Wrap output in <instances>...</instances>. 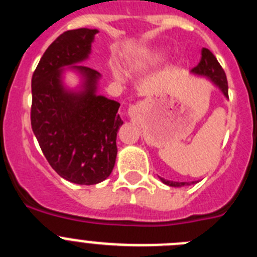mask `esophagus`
I'll list each match as a JSON object with an SVG mask.
<instances>
[{"instance_id":"obj_1","label":"esophagus","mask_w":257,"mask_h":257,"mask_svg":"<svg viewBox=\"0 0 257 257\" xmlns=\"http://www.w3.org/2000/svg\"><path fill=\"white\" fill-rule=\"evenodd\" d=\"M136 109H138V106H136V105H131V106H128V110H127V113H128V115L134 114V113L136 112Z\"/></svg>"}]
</instances>
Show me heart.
I'll return each instance as SVG.
<instances>
[{
    "mask_svg": "<svg viewBox=\"0 0 257 257\" xmlns=\"http://www.w3.org/2000/svg\"><path fill=\"white\" fill-rule=\"evenodd\" d=\"M167 58V51L165 49H161V47H154V49L145 50L144 52H142L138 58H135L131 63V68L134 70L142 69V68H148V67H157V65L162 64L163 61ZM112 70V74L114 78L122 79L124 77V72L118 67V65L113 64L110 67Z\"/></svg>",
    "mask_w": 257,
    "mask_h": 257,
    "instance_id": "1",
    "label": "heart"
}]
</instances>
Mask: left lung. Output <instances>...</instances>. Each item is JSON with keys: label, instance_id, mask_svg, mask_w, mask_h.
Returning a JSON list of instances; mask_svg holds the SVG:
<instances>
[{"label": "left lung", "instance_id": "8db88e82", "mask_svg": "<svg viewBox=\"0 0 257 257\" xmlns=\"http://www.w3.org/2000/svg\"><path fill=\"white\" fill-rule=\"evenodd\" d=\"M190 73L194 76L203 77V78L208 79L215 87H217L221 91V94L228 99V81H226V76L221 65L219 64L217 59L215 58L212 52L208 49H202V58L199 64L197 67L193 68L190 70ZM161 181L169 187L180 188L185 187V185H190V184H196L198 181H192V183H187V181H171L166 180V179L160 178Z\"/></svg>", "mask_w": 257, "mask_h": 257}]
</instances>
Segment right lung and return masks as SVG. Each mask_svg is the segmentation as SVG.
Wrapping results in <instances>:
<instances>
[{"instance_id": "right-lung-1", "label": "right lung", "mask_w": 257, "mask_h": 257, "mask_svg": "<svg viewBox=\"0 0 257 257\" xmlns=\"http://www.w3.org/2000/svg\"><path fill=\"white\" fill-rule=\"evenodd\" d=\"M97 29L64 32L45 51L32 77V130L50 166L70 183L94 185L112 174L119 103L97 94L101 74L81 65L91 54ZM79 83L70 88L65 74Z\"/></svg>"}]
</instances>
